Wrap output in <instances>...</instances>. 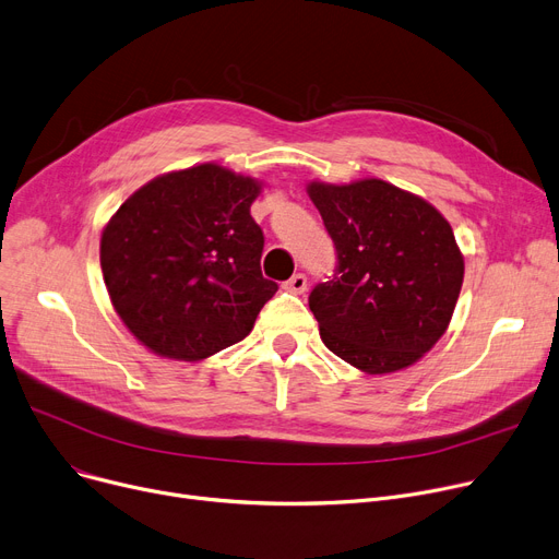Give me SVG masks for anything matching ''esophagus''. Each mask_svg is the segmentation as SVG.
Listing matches in <instances>:
<instances>
[{
  "mask_svg": "<svg viewBox=\"0 0 559 559\" xmlns=\"http://www.w3.org/2000/svg\"><path fill=\"white\" fill-rule=\"evenodd\" d=\"M284 288L290 293H305L307 290V277L302 273L293 275L288 282H284Z\"/></svg>",
  "mask_w": 559,
  "mask_h": 559,
  "instance_id": "obj_1",
  "label": "esophagus"
}]
</instances>
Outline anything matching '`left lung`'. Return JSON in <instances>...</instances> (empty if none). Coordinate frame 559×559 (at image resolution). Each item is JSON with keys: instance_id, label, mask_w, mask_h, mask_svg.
Instances as JSON below:
<instances>
[{"instance_id": "obj_1", "label": "left lung", "mask_w": 559, "mask_h": 559, "mask_svg": "<svg viewBox=\"0 0 559 559\" xmlns=\"http://www.w3.org/2000/svg\"><path fill=\"white\" fill-rule=\"evenodd\" d=\"M307 193L338 257L336 277L309 295L322 343L368 374L417 364L447 332L465 277L449 221L379 178L313 180Z\"/></svg>"}]
</instances>
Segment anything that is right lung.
Instances as JSON below:
<instances>
[{
  "instance_id": "obj_1",
  "label": "right lung",
  "mask_w": 559,
  "mask_h": 559,
  "mask_svg": "<svg viewBox=\"0 0 559 559\" xmlns=\"http://www.w3.org/2000/svg\"><path fill=\"white\" fill-rule=\"evenodd\" d=\"M259 191V180L207 162L153 178L104 227L110 302L157 356L193 364L243 341L275 295L250 216Z\"/></svg>"
}]
</instances>
